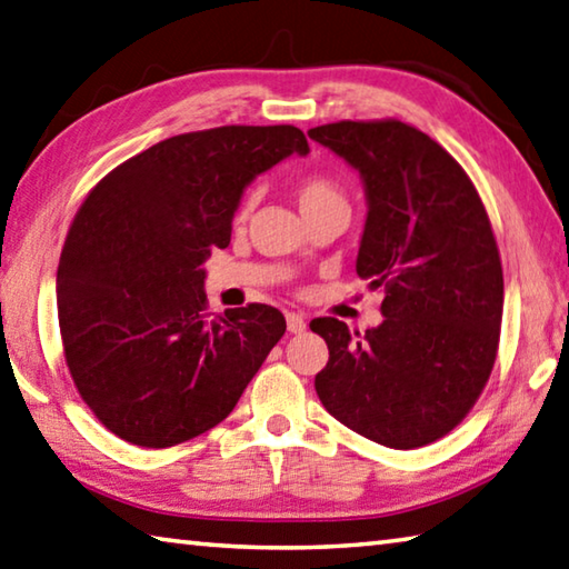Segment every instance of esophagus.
Returning a JSON list of instances; mask_svg holds the SVG:
<instances>
[{
	"label": "esophagus",
	"instance_id": "obj_1",
	"mask_svg": "<svg viewBox=\"0 0 569 569\" xmlns=\"http://www.w3.org/2000/svg\"><path fill=\"white\" fill-rule=\"evenodd\" d=\"M284 317H287V329L292 331V335H302V331L307 329V319H305V315H299V312H287Z\"/></svg>",
	"mask_w": 569,
	"mask_h": 569
}]
</instances>
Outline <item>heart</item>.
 I'll use <instances>...</instances> for the list:
<instances>
[{
	"label": "heart",
	"mask_w": 569,
	"mask_h": 569,
	"mask_svg": "<svg viewBox=\"0 0 569 569\" xmlns=\"http://www.w3.org/2000/svg\"><path fill=\"white\" fill-rule=\"evenodd\" d=\"M295 198H297L299 210H302V216H309V212H317L325 208H347V196L337 180L319 173H309L299 178L295 186ZM250 206H252V198H244L240 206V218L248 216Z\"/></svg>",
	"instance_id": "obj_1"
}]
</instances>
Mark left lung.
I'll list each match as a JSON object with an SVG mask.
<instances>
[{"mask_svg":"<svg viewBox=\"0 0 569 569\" xmlns=\"http://www.w3.org/2000/svg\"><path fill=\"white\" fill-rule=\"evenodd\" d=\"M307 136L359 170L367 222L357 274L383 287L363 335L315 319L329 361L315 377L325 409L373 443H433L473 409L492 371L502 267L488 212L458 160L418 128L339 121Z\"/></svg>","mask_w":569,"mask_h":569,"instance_id":"8db88e82","label":"left lung"}]
</instances>
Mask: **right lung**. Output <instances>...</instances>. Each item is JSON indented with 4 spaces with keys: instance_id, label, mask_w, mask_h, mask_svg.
Instances as JSON below:
<instances>
[{
    "instance_id": "add662e5",
    "label": "right lung",
    "mask_w": 569,
    "mask_h": 569,
    "mask_svg": "<svg viewBox=\"0 0 569 569\" xmlns=\"http://www.w3.org/2000/svg\"><path fill=\"white\" fill-rule=\"evenodd\" d=\"M292 153H309L295 126L180 133L81 202L57 272L59 329L81 399L118 438L168 448L210 431L282 339L274 307L210 317L202 262L230 244L244 188Z\"/></svg>"
}]
</instances>
